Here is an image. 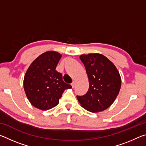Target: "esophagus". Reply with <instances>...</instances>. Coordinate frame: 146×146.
Instances as JSON below:
<instances>
[{
    "label": "esophagus",
    "instance_id": "obj_1",
    "mask_svg": "<svg viewBox=\"0 0 146 146\" xmlns=\"http://www.w3.org/2000/svg\"><path fill=\"white\" fill-rule=\"evenodd\" d=\"M75 81H73V82L71 83V86H72V88H73L74 87H75Z\"/></svg>",
    "mask_w": 146,
    "mask_h": 146
}]
</instances>
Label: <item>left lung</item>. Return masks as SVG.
<instances>
[{"label": "left lung", "mask_w": 146, "mask_h": 146, "mask_svg": "<svg viewBox=\"0 0 146 146\" xmlns=\"http://www.w3.org/2000/svg\"><path fill=\"white\" fill-rule=\"evenodd\" d=\"M88 76L90 87L83 96H76L82 107L92 113L106 110L117 98L121 78L115 66L99 53L80 56Z\"/></svg>", "instance_id": "8db88e82"}]
</instances>
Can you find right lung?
<instances>
[{"instance_id": "1", "label": "right lung", "mask_w": 146, "mask_h": 146, "mask_svg": "<svg viewBox=\"0 0 146 146\" xmlns=\"http://www.w3.org/2000/svg\"><path fill=\"white\" fill-rule=\"evenodd\" d=\"M62 55L49 51L42 54L29 66L24 78V89L34 107L48 110L58 104L66 89L72 87L65 83L56 71Z\"/></svg>"}]
</instances>
